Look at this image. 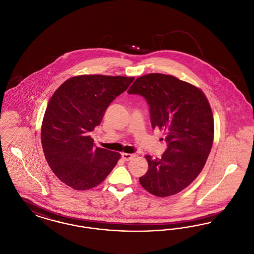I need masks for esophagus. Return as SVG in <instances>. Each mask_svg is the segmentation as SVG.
Listing matches in <instances>:
<instances>
[{"instance_id": "34e87169", "label": "esophagus", "mask_w": 254, "mask_h": 254, "mask_svg": "<svg viewBox=\"0 0 254 254\" xmlns=\"http://www.w3.org/2000/svg\"><path fill=\"white\" fill-rule=\"evenodd\" d=\"M135 155L134 154H129V153H122V158L125 160V161H129L131 160Z\"/></svg>"}]
</instances>
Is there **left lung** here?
Masks as SVG:
<instances>
[{
  "label": "left lung",
  "mask_w": 254,
  "mask_h": 254,
  "mask_svg": "<svg viewBox=\"0 0 254 254\" xmlns=\"http://www.w3.org/2000/svg\"><path fill=\"white\" fill-rule=\"evenodd\" d=\"M127 93L144 97L152 128L167 132L166 151L160 159L145 156L148 169L139 178L140 184L159 197L180 192L202 171L213 143V116L205 94L160 73L136 79Z\"/></svg>",
  "instance_id": "left-lung-1"
}]
</instances>
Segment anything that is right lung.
<instances>
[{
    "instance_id": "obj_1",
    "label": "right lung",
    "mask_w": 254,
    "mask_h": 254,
    "mask_svg": "<svg viewBox=\"0 0 254 254\" xmlns=\"http://www.w3.org/2000/svg\"><path fill=\"white\" fill-rule=\"evenodd\" d=\"M133 80L124 76H76L51 97L42 125V145L50 169L66 186L77 190L92 189L116 166L120 153L96 147L89 133Z\"/></svg>"
}]
</instances>
